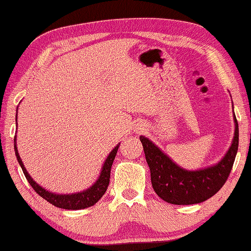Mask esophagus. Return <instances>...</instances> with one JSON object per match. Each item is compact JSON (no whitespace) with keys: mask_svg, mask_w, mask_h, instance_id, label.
I'll use <instances>...</instances> for the list:
<instances>
[{"mask_svg":"<svg viewBox=\"0 0 251 251\" xmlns=\"http://www.w3.org/2000/svg\"><path fill=\"white\" fill-rule=\"evenodd\" d=\"M138 130H142V128H138Z\"/></svg>","mask_w":251,"mask_h":251,"instance_id":"34e87169","label":"esophagus"}]
</instances>
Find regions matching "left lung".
I'll list each match as a JSON object with an SVG mask.
<instances>
[{"label":"left lung","mask_w":251,"mask_h":251,"mask_svg":"<svg viewBox=\"0 0 251 251\" xmlns=\"http://www.w3.org/2000/svg\"><path fill=\"white\" fill-rule=\"evenodd\" d=\"M234 137L227 152L216 164L185 169L145 136H139L151 173L152 187L161 200L175 205L198 204L221 189L232 171L239 148V125L233 110Z\"/></svg>","instance_id":"obj_1"}]
</instances>
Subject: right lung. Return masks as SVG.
Masks as SVG:
<instances>
[{"mask_svg": "<svg viewBox=\"0 0 251 251\" xmlns=\"http://www.w3.org/2000/svg\"><path fill=\"white\" fill-rule=\"evenodd\" d=\"M18 110V107H17ZM16 126H17V114H16ZM17 137L15 136V153L16 158H17L18 164L23 169V173H24L26 180L28 181V183L32 185V188L35 190V193L40 195V196L50 201V204H53L54 206L60 207V209H66V210H82L86 209V207L92 206L97 203L98 201L101 198L103 195H105L107 187L109 184V177H110V168H112L113 161L115 159L116 152H118L119 146L121 143H119L118 145L114 148L112 151L109 152V154L107 155V158L103 161L101 171H100L99 176L92 185H90L89 188L84 189L82 191H78V193H73V194H57V193H51V191L45 189L44 187H41L40 184L37 183L28 172L26 171L24 164H23L21 155L18 153L17 150Z\"/></svg>", "mask_w": 251, "mask_h": 251, "instance_id": "obj_1", "label": "right lung"}]
</instances>
